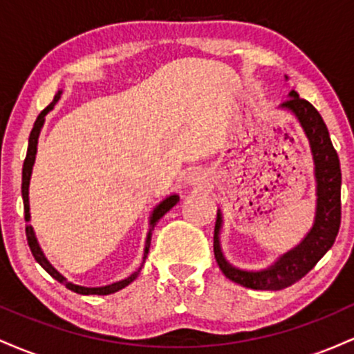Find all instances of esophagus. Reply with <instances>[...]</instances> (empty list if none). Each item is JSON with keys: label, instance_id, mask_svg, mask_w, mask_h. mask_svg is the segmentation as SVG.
I'll return each mask as SVG.
<instances>
[{"label": "esophagus", "instance_id": "1", "mask_svg": "<svg viewBox=\"0 0 354 354\" xmlns=\"http://www.w3.org/2000/svg\"><path fill=\"white\" fill-rule=\"evenodd\" d=\"M200 180H201L200 174H191V176H189V181L191 183H196V181H200Z\"/></svg>", "mask_w": 354, "mask_h": 354}]
</instances>
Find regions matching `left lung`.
<instances>
[{"label":"left lung","instance_id":"1","mask_svg":"<svg viewBox=\"0 0 354 354\" xmlns=\"http://www.w3.org/2000/svg\"><path fill=\"white\" fill-rule=\"evenodd\" d=\"M281 108H288L295 113L301 123L308 140H310L313 158L316 165V181H318V206H316V219L313 230L303 243L293 251L286 253L265 271H241L228 265L219 250V228L221 216L214 223L213 248L214 258L219 270L231 281L241 284L251 290L278 291L291 286L308 274L323 254L333 246L338 236L341 225V168L339 158L333 148L330 133L326 124L310 101L299 98L295 89L290 91V98L284 100Z\"/></svg>","mask_w":354,"mask_h":354}]
</instances>
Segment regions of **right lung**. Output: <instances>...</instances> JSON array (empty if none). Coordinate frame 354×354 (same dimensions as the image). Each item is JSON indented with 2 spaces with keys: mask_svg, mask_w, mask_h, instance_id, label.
I'll use <instances>...</instances> for the list:
<instances>
[{
  "mask_svg": "<svg viewBox=\"0 0 354 354\" xmlns=\"http://www.w3.org/2000/svg\"><path fill=\"white\" fill-rule=\"evenodd\" d=\"M59 96H61V91L56 93V95H55V100H53L51 103L48 104V106L44 108L41 113H39L38 118H36V121H35L33 129H31L30 143H28V153H26V158H24V163H23V180H21V194H23V205H24V219H26V221H30V201H28V186H30L31 169H33V165H35V158H36V146H38V136H39V131H41V126H43V123H44V116H46L48 113H50L51 109H53V106H55V104L58 103ZM178 201H180V198H178L176 194H173V196L166 198V200H165L163 203H161V205L158 206L156 209L153 211L151 223H149V225H151V226L156 225V223L160 221V219L163 218L165 214L168 213V211L171 209L173 206L176 205ZM26 239H28V246H30L31 253H33L35 259H36V261L39 263V265H41L43 270L46 271V273L50 274V276H53V278H55L56 281L63 283L64 286L68 288V290L75 291V293H78V295H111V293H116V291L123 290L124 286H128V284L131 283L133 279H135L138 274H140V270H141V268H140V270L136 271V273H133L131 276H129V278L123 279V281H118V283L108 284V286H103V288H84V286H78V284H73V283H70V281H66V279H64L63 276H61V274L58 273V271H56L55 268H53V266L50 265V263H48V259L44 258V254L41 253V250H39L38 241H36L35 233H33V228H31V226H28V228H26ZM149 243H151V230H149L148 238H146V246H145V258H143V263H145L146 256H148V251H149ZM141 266H143V265H141Z\"/></svg>",
  "mask_w": 354,
  "mask_h": 354,
  "instance_id": "obj_1",
  "label": "right lung"
}]
</instances>
